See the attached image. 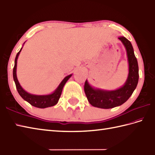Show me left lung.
Segmentation results:
<instances>
[{
  "instance_id": "8db88e82",
  "label": "left lung",
  "mask_w": 155,
  "mask_h": 155,
  "mask_svg": "<svg viewBox=\"0 0 155 155\" xmlns=\"http://www.w3.org/2000/svg\"><path fill=\"white\" fill-rule=\"evenodd\" d=\"M118 39L124 45L127 53L128 62V75L124 84L118 89L105 90L95 88L90 86L86 80L84 91L88 102L91 106L97 108L109 109L120 106L126 102L137 86L138 78V65L134 49L130 41L124 37Z\"/></svg>"
}]
</instances>
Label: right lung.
<instances>
[{
  "label": "right lung",
  "mask_w": 155,
  "mask_h": 155,
  "mask_svg": "<svg viewBox=\"0 0 155 155\" xmlns=\"http://www.w3.org/2000/svg\"><path fill=\"white\" fill-rule=\"evenodd\" d=\"M22 49H23V47H21L20 51L18 52L17 55H16L15 60V66L13 68V72H12V74H13V79L16 85V87H17V90L18 91V93L19 94V95L22 97V98L23 100L27 101V102H29L31 105H32L35 107H37V108H48V107H51L56 105L58 102L60 96H61L64 86H65V84L66 82H67V81L71 77L72 74L66 76L64 80L61 81V83L59 84L58 87L56 88L55 90L51 94H47V95H35V94H31L30 93H28L27 91H25L23 88L21 87L17 77V59Z\"/></svg>",
  "instance_id": "add662e5"
}]
</instances>
